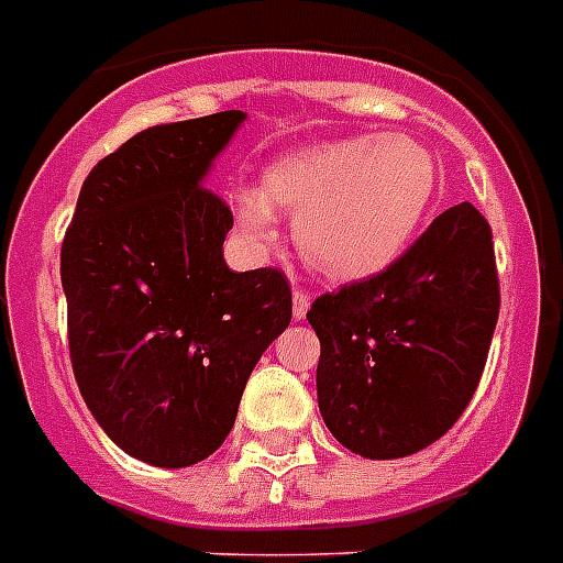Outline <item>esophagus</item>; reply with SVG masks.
<instances>
[{
  "instance_id": "34e87169",
  "label": "esophagus",
  "mask_w": 563,
  "mask_h": 563,
  "mask_svg": "<svg viewBox=\"0 0 563 563\" xmlns=\"http://www.w3.org/2000/svg\"><path fill=\"white\" fill-rule=\"evenodd\" d=\"M309 303H312V297H309V291H306V289H295V291H291V312H295V321L306 318V312H309Z\"/></svg>"
}]
</instances>
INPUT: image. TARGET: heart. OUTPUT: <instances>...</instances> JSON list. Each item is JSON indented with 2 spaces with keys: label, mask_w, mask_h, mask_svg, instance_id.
<instances>
[{
  "label": "heart",
  "mask_w": 563,
  "mask_h": 563,
  "mask_svg": "<svg viewBox=\"0 0 563 563\" xmlns=\"http://www.w3.org/2000/svg\"><path fill=\"white\" fill-rule=\"evenodd\" d=\"M437 185L431 150L405 135L369 132L272 162L260 190L234 196V219L254 249H266L274 210H286L306 263L329 280L353 283L385 272L408 249Z\"/></svg>",
  "instance_id": "b5f03b06"
}]
</instances>
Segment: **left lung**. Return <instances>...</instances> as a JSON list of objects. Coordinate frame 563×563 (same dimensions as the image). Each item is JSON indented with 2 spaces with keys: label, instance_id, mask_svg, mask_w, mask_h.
Listing matches in <instances>:
<instances>
[{
  "label": "left lung",
  "instance_id": "left-lung-1",
  "mask_svg": "<svg viewBox=\"0 0 563 563\" xmlns=\"http://www.w3.org/2000/svg\"><path fill=\"white\" fill-rule=\"evenodd\" d=\"M500 312L492 228L454 205L396 263L321 295L318 408L338 442L399 460L437 442L468 408Z\"/></svg>",
  "mask_w": 563,
  "mask_h": 563
}]
</instances>
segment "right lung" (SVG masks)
I'll return each mask as SVG.
<instances>
[{
  "mask_svg": "<svg viewBox=\"0 0 563 563\" xmlns=\"http://www.w3.org/2000/svg\"><path fill=\"white\" fill-rule=\"evenodd\" d=\"M242 121L228 109L132 135L95 164L59 251L77 387L109 440L158 468L225 442L291 321L286 274L225 266L234 217L205 187Z\"/></svg>",
  "mask_w": 563,
  "mask_h": 563,
  "instance_id": "obj_1",
  "label": "right lung"
}]
</instances>
